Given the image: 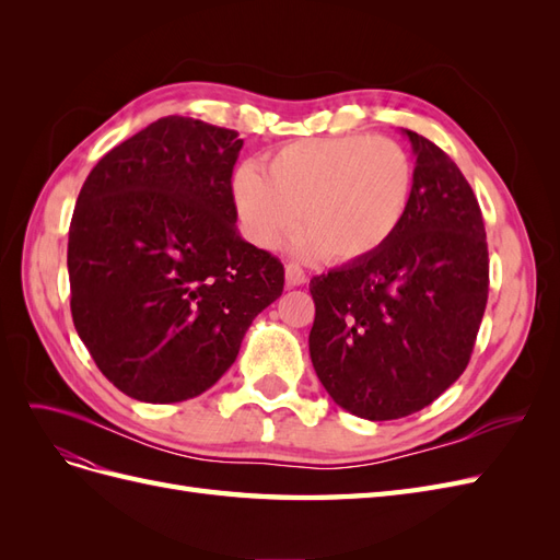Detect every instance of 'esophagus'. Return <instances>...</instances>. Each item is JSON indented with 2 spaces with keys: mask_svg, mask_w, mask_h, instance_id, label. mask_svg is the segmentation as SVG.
Masks as SVG:
<instances>
[{
  "mask_svg": "<svg viewBox=\"0 0 560 560\" xmlns=\"http://www.w3.org/2000/svg\"><path fill=\"white\" fill-rule=\"evenodd\" d=\"M284 280H287V287H299L306 282V273H303V268H299L296 264H287L284 266Z\"/></svg>",
  "mask_w": 560,
  "mask_h": 560,
  "instance_id": "esophagus-1",
  "label": "esophagus"
}]
</instances>
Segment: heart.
Wrapping results in <instances>:
<instances>
[{
	"label": "heart",
	"instance_id": "obj_1",
	"mask_svg": "<svg viewBox=\"0 0 560 560\" xmlns=\"http://www.w3.org/2000/svg\"><path fill=\"white\" fill-rule=\"evenodd\" d=\"M416 167L399 142L374 135L301 140L266 163L241 165L231 194L243 235L273 249L301 214V254L329 264L374 257L401 229L413 198Z\"/></svg>",
	"mask_w": 560,
	"mask_h": 560
}]
</instances>
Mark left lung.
<instances>
[{
	"mask_svg": "<svg viewBox=\"0 0 560 560\" xmlns=\"http://www.w3.org/2000/svg\"><path fill=\"white\" fill-rule=\"evenodd\" d=\"M416 182L374 257L311 280V360L329 397L366 420L425 409L465 371L488 301L481 208L448 154L404 130Z\"/></svg>",
	"mask_w": 560,
	"mask_h": 560,
	"instance_id": "obj_1",
	"label": "left lung"
}]
</instances>
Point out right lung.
Listing matches in <instances>:
<instances>
[{
  "label": "right lung",
  "instance_id": "1",
  "mask_svg": "<svg viewBox=\"0 0 560 560\" xmlns=\"http://www.w3.org/2000/svg\"><path fill=\"white\" fill-rule=\"evenodd\" d=\"M241 149L235 130L165 116L107 151L81 186L67 243L72 319L132 399L206 393L282 294V264L235 229Z\"/></svg>",
  "mask_w": 560,
  "mask_h": 560
}]
</instances>
